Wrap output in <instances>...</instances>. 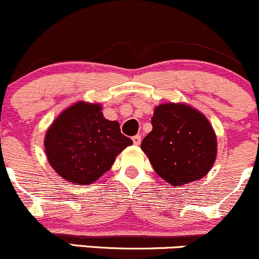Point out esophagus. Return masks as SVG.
<instances>
[{
	"label": "esophagus",
	"instance_id": "esophagus-1",
	"mask_svg": "<svg viewBox=\"0 0 259 259\" xmlns=\"http://www.w3.org/2000/svg\"><path fill=\"white\" fill-rule=\"evenodd\" d=\"M132 141H133V143H135V145H139V144H141V141H142L141 136H139V135L135 136V137L132 138Z\"/></svg>",
	"mask_w": 259,
	"mask_h": 259
}]
</instances>
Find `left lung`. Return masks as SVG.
<instances>
[{
    "instance_id": "8db88e82",
    "label": "left lung",
    "mask_w": 259,
    "mask_h": 259,
    "mask_svg": "<svg viewBox=\"0 0 259 259\" xmlns=\"http://www.w3.org/2000/svg\"><path fill=\"white\" fill-rule=\"evenodd\" d=\"M152 132L141 148L156 174L171 186L204 177L217 159L215 131L199 110L184 103H165L154 109Z\"/></svg>"
}]
</instances>
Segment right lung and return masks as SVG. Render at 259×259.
<instances>
[{"label": "right lung", "mask_w": 259, "mask_h": 259, "mask_svg": "<svg viewBox=\"0 0 259 259\" xmlns=\"http://www.w3.org/2000/svg\"><path fill=\"white\" fill-rule=\"evenodd\" d=\"M101 110L99 103L78 101L63 110L46 131L48 161L66 181L92 185L133 143L122 135L120 123L106 120Z\"/></svg>", "instance_id": "add662e5"}]
</instances>
